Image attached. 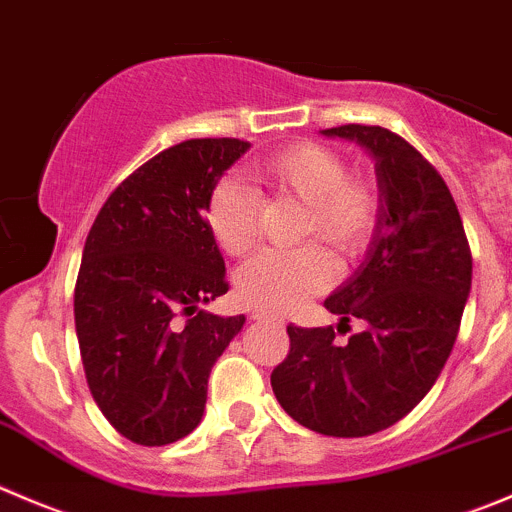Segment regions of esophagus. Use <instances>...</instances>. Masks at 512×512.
I'll return each instance as SVG.
<instances>
[{"mask_svg": "<svg viewBox=\"0 0 512 512\" xmlns=\"http://www.w3.org/2000/svg\"><path fill=\"white\" fill-rule=\"evenodd\" d=\"M252 320L255 322H272V325H275V317H270V315H265V312H255V315H252Z\"/></svg>", "mask_w": 512, "mask_h": 512, "instance_id": "esophagus-1", "label": "esophagus"}]
</instances>
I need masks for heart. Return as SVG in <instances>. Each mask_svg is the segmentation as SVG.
Listing matches in <instances>:
<instances>
[{
    "instance_id": "b5f03b06",
    "label": "heart",
    "mask_w": 512,
    "mask_h": 512,
    "mask_svg": "<svg viewBox=\"0 0 512 512\" xmlns=\"http://www.w3.org/2000/svg\"><path fill=\"white\" fill-rule=\"evenodd\" d=\"M252 177L302 202V237H320L335 255H355L370 240L377 220L375 187L365 177L350 175L332 147L295 142L260 162ZM207 227L225 255H245L257 237L255 192L235 180L217 182L207 200ZM330 282L332 262L320 245L265 250L237 270L235 295L252 310L282 315Z\"/></svg>"
}]
</instances>
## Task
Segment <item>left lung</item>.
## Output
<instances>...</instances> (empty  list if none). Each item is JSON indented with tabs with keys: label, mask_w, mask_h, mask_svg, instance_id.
<instances>
[{
	"label": "left lung",
	"mask_w": 512,
	"mask_h": 512,
	"mask_svg": "<svg viewBox=\"0 0 512 512\" xmlns=\"http://www.w3.org/2000/svg\"><path fill=\"white\" fill-rule=\"evenodd\" d=\"M375 160L377 222L355 275L325 300L340 325L365 330L345 345L330 327L287 325L290 352L272 393L292 420L332 438H362L398 423L448 362L473 282L458 205L440 172L385 127L322 130Z\"/></svg>",
	"instance_id": "left-lung-1"
}]
</instances>
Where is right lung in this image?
<instances>
[{
    "label": "right lung",
    "mask_w": 512,
    "mask_h": 512,
    "mask_svg": "<svg viewBox=\"0 0 512 512\" xmlns=\"http://www.w3.org/2000/svg\"><path fill=\"white\" fill-rule=\"evenodd\" d=\"M250 142L187 140L132 172L99 210L74 287V325L94 403L137 445L200 425L207 377L245 325L200 305L230 290L207 227L212 187Z\"/></svg>",
    "instance_id": "add662e5"
}]
</instances>
